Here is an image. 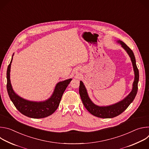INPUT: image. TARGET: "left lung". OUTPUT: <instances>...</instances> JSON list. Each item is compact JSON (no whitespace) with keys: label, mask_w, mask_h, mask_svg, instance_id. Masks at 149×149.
<instances>
[{"label":"left lung","mask_w":149,"mask_h":149,"mask_svg":"<svg viewBox=\"0 0 149 149\" xmlns=\"http://www.w3.org/2000/svg\"><path fill=\"white\" fill-rule=\"evenodd\" d=\"M118 42H120L122 47L127 51V52L128 53L130 57L131 58L135 74L134 81L133 85V90L129 95L121 101L114 105L107 106V107H99V106L95 105L90 100L87 93V90L84 86V84L82 81H80L79 93L84 107L91 114L97 117L108 118H113L120 115L124 110H125L127 108L129 107V105L133 102L137 93L139 72L136 65L134 53L133 51L125 44H124L123 41L118 40Z\"/></svg>","instance_id":"1"}]
</instances>
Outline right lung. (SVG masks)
Segmentation results:
<instances>
[{
  "label": "right lung",
  "instance_id": "add662e5",
  "mask_svg": "<svg viewBox=\"0 0 149 149\" xmlns=\"http://www.w3.org/2000/svg\"><path fill=\"white\" fill-rule=\"evenodd\" d=\"M12 60L7 70V91L16 109L22 114L31 118H41L52 114L58 109L63 92L72 79L59 82L56 84L54 92L50 98L44 102L27 101L17 95L13 91L10 81V71Z\"/></svg>",
  "mask_w": 149,
  "mask_h": 149
}]
</instances>
